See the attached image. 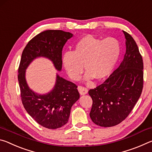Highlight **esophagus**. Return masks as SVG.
<instances>
[{
    "instance_id": "34e87169",
    "label": "esophagus",
    "mask_w": 152,
    "mask_h": 152,
    "mask_svg": "<svg viewBox=\"0 0 152 152\" xmlns=\"http://www.w3.org/2000/svg\"><path fill=\"white\" fill-rule=\"evenodd\" d=\"M78 89L80 94L81 95H84V94H86L88 93V89L85 88V87H84L82 86H78Z\"/></svg>"
}]
</instances>
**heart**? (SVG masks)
Returning <instances> with one entry per match:
<instances>
[{"label": "heart", "mask_w": 152, "mask_h": 152, "mask_svg": "<svg viewBox=\"0 0 152 152\" xmlns=\"http://www.w3.org/2000/svg\"><path fill=\"white\" fill-rule=\"evenodd\" d=\"M121 52L119 41L113 37L102 39L88 35L76 43L74 51L64 53L62 64L71 79L78 80L83 72L85 78L101 80L111 73Z\"/></svg>", "instance_id": "heart-1"}]
</instances>
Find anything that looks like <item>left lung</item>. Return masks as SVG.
<instances>
[{
    "mask_svg": "<svg viewBox=\"0 0 152 152\" xmlns=\"http://www.w3.org/2000/svg\"><path fill=\"white\" fill-rule=\"evenodd\" d=\"M123 32L126 51L122 62L103 83L88 91L92 99L90 117L101 127H113L125 120L142 92V56L133 38Z\"/></svg>",
    "mask_w": 152,
    "mask_h": 152,
    "instance_id": "left-lung-1",
    "label": "left lung"
}]
</instances>
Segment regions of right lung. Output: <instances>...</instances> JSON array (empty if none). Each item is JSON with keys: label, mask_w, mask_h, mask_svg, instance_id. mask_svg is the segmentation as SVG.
I'll return each mask as SVG.
<instances>
[{"label": "right lung", "mask_w": 152, "mask_h": 152, "mask_svg": "<svg viewBox=\"0 0 152 152\" xmlns=\"http://www.w3.org/2000/svg\"><path fill=\"white\" fill-rule=\"evenodd\" d=\"M72 36V33L61 30L45 31L31 39L22 53L18 70L22 103L36 122L48 129H55L68 123L71 108L80 98L78 86L57 74L52 91L39 94L28 86L25 72L30 63L39 57L50 59L55 68L60 71L63 47Z\"/></svg>", "instance_id": "right-lung-1"}]
</instances>
